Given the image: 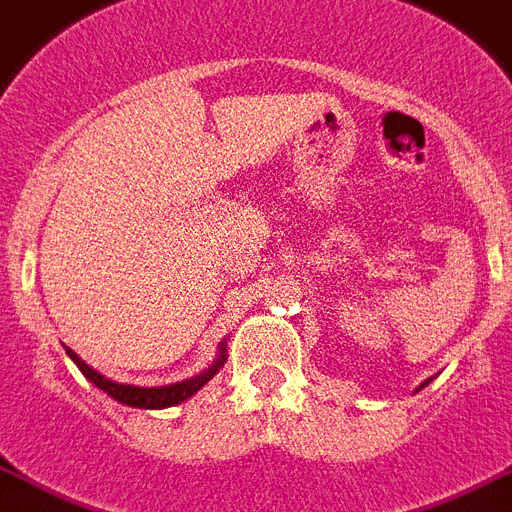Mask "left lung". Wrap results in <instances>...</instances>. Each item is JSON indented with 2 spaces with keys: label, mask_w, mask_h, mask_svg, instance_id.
Returning a JSON list of instances; mask_svg holds the SVG:
<instances>
[{
  "label": "left lung",
  "mask_w": 512,
  "mask_h": 512,
  "mask_svg": "<svg viewBox=\"0 0 512 512\" xmlns=\"http://www.w3.org/2000/svg\"><path fill=\"white\" fill-rule=\"evenodd\" d=\"M429 382H432V379H426V382H421V384H418V387H416V392H418V390H424V387H426V384H429Z\"/></svg>",
  "instance_id": "8db88e82"
}]
</instances>
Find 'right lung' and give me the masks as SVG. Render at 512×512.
I'll return each mask as SVG.
<instances>
[{
	"instance_id": "obj_1",
	"label": "right lung",
	"mask_w": 512,
	"mask_h": 512,
	"mask_svg": "<svg viewBox=\"0 0 512 512\" xmlns=\"http://www.w3.org/2000/svg\"><path fill=\"white\" fill-rule=\"evenodd\" d=\"M65 350L67 356L73 358L75 366L83 371V377H86L88 382H94L99 390L107 392L109 398L117 400V403L122 405H130V408H146V411H159V408H170V405L185 403V400L193 398L204 384H209L211 379L217 377V371L227 363V340H222L217 348V358H214L204 371H198L196 377L183 379V382L175 384H162V387H138V384H122L104 377V374H99L96 369H91L75 350Z\"/></svg>"
}]
</instances>
